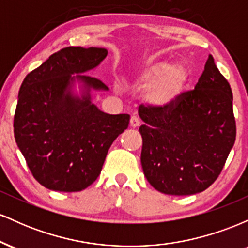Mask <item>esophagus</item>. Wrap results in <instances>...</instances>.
<instances>
[{
  "label": "esophagus",
  "mask_w": 248,
  "mask_h": 248,
  "mask_svg": "<svg viewBox=\"0 0 248 248\" xmlns=\"http://www.w3.org/2000/svg\"><path fill=\"white\" fill-rule=\"evenodd\" d=\"M140 124H141V121H140V119H139V116L133 115L132 118H130V127L138 128L139 126H140Z\"/></svg>",
  "instance_id": "34e87169"
}]
</instances>
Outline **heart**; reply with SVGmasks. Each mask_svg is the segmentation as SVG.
<instances>
[{
    "label": "heart",
    "instance_id": "b5f03b06",
    "mask_svg": "<svg viewBox=\"0 0 248 248\" xmlns=\"http://www.w3.org/2000/svg\"><path fill=\"white\" fill-rule=\"evenodd\" d=\"M190 78L187 67L182 62L148 61L135 72V84L146 87L148 102L157 107L175 104L183 93Z\"/></svg>",
    "mask_w": 248,
    "mask_h": 248
}]
</instances>
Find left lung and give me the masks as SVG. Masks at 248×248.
I'll return each mask as SVG.
<instances>
[{"label": "left lung", "instance_id": "1", "mask_svg": "<svg viewBox=\"0 0 248 248\" xmlns=\"http://www.w3.org/2000/svg\"><path fill=\"white\" fill-rule=\"evenodd\" d=\"M232 101L231 86L210 55L195 90L168 107L140 105L141 164L153 187L195 195L218 178L237 134Z\"/></svg>", "mask_w": 248, "mask_h": 248}]
</instances>
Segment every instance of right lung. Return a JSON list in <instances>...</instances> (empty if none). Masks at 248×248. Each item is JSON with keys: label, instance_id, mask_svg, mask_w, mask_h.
Returning a JSON list of instances; mask_svg holds the SVG:
<instances>
[{"label": "right lung", "instance_id": "obj_1", "mask_svg": "<svg viewBox=\"0 0 248 248\" xmlns=\"http://www.w3.org/2000/svg\"><path fill=\"white\" fill-rule=\"evenodd\" d=\"M102 47L59 50L22 82L14 116V134L36 181L61 192L81 191L100 175L108 149L127 129L128 114H107L91 102L90 91L108 90L84 73L106 58ZM76 78L81 98L70 93Z\"/></svg>", "mask_w": 248, "mask_h": 248}]
</instances>
